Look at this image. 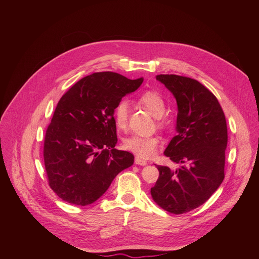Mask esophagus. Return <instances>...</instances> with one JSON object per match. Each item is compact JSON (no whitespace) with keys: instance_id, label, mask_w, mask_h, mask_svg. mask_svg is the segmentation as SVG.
Returning a JSON list of instances; mask_svg holds the SVG:
<instances>
[{"instance_id":"1","label":"esophagus","mask_w":259,"mask_h":259,"mask_svg":"<svg viewBox=\"0 0 259 259\" xmlns=\"http://www.w3.org/2000/svg\"><path fill=\"white\" fill-rule=\"evenodd\" d=\"M135 164H136V165H140V166H145V165L147 164V162H146L145 160L141 159V158L136 157V158H135Z\"/></svg>"}]
</instances>
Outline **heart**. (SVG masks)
<instances>
[{
  "instance_id": "b5f03b06",
  "label": "heart",
  "mask_w": 259,
  "mask_h": 259,
  "mask_svg": "<svg viewBox=\"0 0 259 259\" xmlns=\"http://www.w3.org/2000/svg\"><path fill=\"white\" fill-rule=\"evenodd\" d=\"M138 102L143 105L149 112L157 118L159 127H164L165 123L162 120V116L165 113V100L163 96L154 90H149L141 93L138 97ZM129 104L126 100H121L117 103L114 109V121L119 130H125L128 123ZM160 145V139L158 136H139L131 135L124 139L123 147L125 150L133 153L139 158L147 159L153 157Z\"/></svg>"
}]
</instances>
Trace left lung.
<instances>
[{
	"instance_id": "obj_1",
	"label": "left lung",
	"mask_w": 259,
	"mask_h": 259,
	"mask_svg": "<svg viewBox=\"0 0 259 259\" xmlns=\"http://www.w3.org/2000/svg\"><path fill=\"white\" fill-rule=\"evenodd\" d=\"M158 81L177 102V134L164 152L177 169L159 166V178L151 189L164 210L182 214L203 205L225 178L228 127L217 98L197 80L158 75Z\"/></svg>"
}]
</instances>
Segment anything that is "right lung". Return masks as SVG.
Here are the masks:
<instances>
[{"instance_id":"add662e5","label":"right lung","mask_w":259,"mask_h":259,"mask_svg":"<svg viewBox=\"0 0 259 259\" xmlns=\"http://www.w3.org/2000/svg\"><path fill=\"white\" fill-rule=\"evenodd\" d=\"M143 79L113 71L94 72L73 85L57 103L44 140V163L53 192L87 206L98 200L134 156L115 149V106Z\"/></svg>"}]
</instances>
